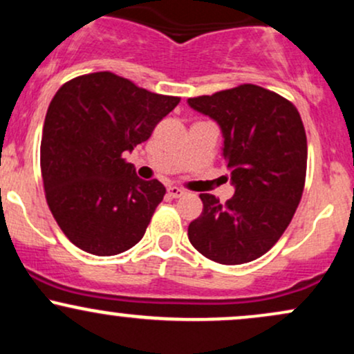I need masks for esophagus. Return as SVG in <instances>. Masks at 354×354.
I'll return each instance as SVG.
<instances>
[{"instance_id":"1","label":"esophagus","mask_w":354,"mask_h":354,"mask_svg":"<svg viewBox=\"0 0 354 354\" xmlns=\"http://www.w3.org/2000/svg\"><path fill=\"white\" fill-rule=\"evenodd\" d=\"M168 194L171 198H180V196H183V194H185V191H183L181 188H178V186H169Z\"/></svg>"}]
</instances>
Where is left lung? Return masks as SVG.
Wrapping results in <instances>:
<instances>
[{
	"instance_id": "8db88e82",
	"label": "left lung",
	"mask_w": 354,
	"mask_h": 354,
	"mask_svg": "<svg viewBox=\"0 0 354 354\" xmlns=\"http://www.w3.org/2000/svg\"><path fill=\"white\" fill-rule=\"evenodd\" d=\"M223 133L233 198L200 194L203 213L189 223L191 245L211 261L243 265L270 251L293 219L306 178V133L291 101L256 84L189 98Z\"/></svg>"
}]
</instances>
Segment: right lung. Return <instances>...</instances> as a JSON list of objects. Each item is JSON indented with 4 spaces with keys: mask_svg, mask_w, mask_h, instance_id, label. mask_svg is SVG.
Listing matches in <instances>:
<instances>
[{
    "mask_svg": "<svg viewBox=\"0 0 354 354\" xmlns=\"http://www.w3.org/2000/svg\"><path fill=\"white\" fill-rule=\"evenodd\" d=\"M178 103L109 71L56 91L44 118L41 176L48 206L73 245L113 256L143 238L166 188L136 176L123 153L148 140Z\"/></svg>",
    "mask_w": 354,
    "mask_h": 354,
    "instance_id": "1",
    "label": "right lung"
}]
</instances>
